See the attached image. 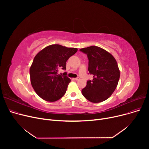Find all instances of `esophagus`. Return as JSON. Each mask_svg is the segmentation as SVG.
Returning a JSON list of instances; mask_svg holds the SVG:
<instances>
[{
	"instance_id": "34e87169",
	"label": "esophagus",
	"mask_w": 149,
	"mask_h": 149,
	"mask_svg": "<svg viewBox=\"0 0 149 149\" xmlns=\"http://www.w3.org/2000/svg\"><path fill=\"white\" fill-rule=\"evenodd\" d=\"M74 80H75V81H78V80H80V78H79V77H77V78H74V79H73Z\"/></svg>"
}]
</instances>
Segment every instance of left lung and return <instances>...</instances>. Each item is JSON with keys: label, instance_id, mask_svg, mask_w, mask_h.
Returning a JSON list of instances; mask_svg holds the SVG:
<instances>
[{"label": "left lung", "instance_id": "8db88e82", "mask_svg": "<svg viewBox=\"0 0 149 149\" xmlns=\"http://www.w3.org/2000/svg\"><path fill=\"white\" fill-rule=\"evenodd\" d=\"M87 54L88 70L93 80L82 89L83 95L92 103H100L111 97L120 79L117 62L111 54L96 46L80 49Z\"/></svg>", "mask_w": 149, "mask_h": 149}]
</instances>
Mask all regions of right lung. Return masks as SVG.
I'll return each instance as SVG.
<instances>
[{"label": "right lung", "mask_w": 149, "mask_h": 149, "mask_svg": "<svg viewBox=\"0 0 149 149\" xmlns=\"http://www.w3.org/2000/svg\"><path fill=\"white\" fill-rule=\"evenodd\" d=\"M77 48L60 45L46 47L35 56L29 69L31 83L37 94L45 101L53 102L61 98L67 90L70 79L58 74L65 70L66 63L77 51Z\"/></svg>", "instance_id": "1"}]
</instances>
